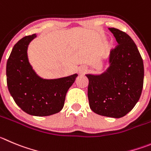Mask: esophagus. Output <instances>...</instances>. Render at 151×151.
<instances>
[{"mask_svg": "<svg viewBox=\"0 0 151 151\" xmlns=\"http://www.w3.org/2000/svg\"><path fill=\"white\" fill-rule=\"evenodd\" d=\"M78 71L80 74H83L84 73L87 71V68L85 67V66H80V67L78 68Z\"/></svg>", "mask_w": 151, "mask_h": 151, "instance_id": "obj_1", "label": "esophagus"}]
</instances>
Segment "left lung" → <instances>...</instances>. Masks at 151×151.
I'll return each instance as SVG.
<instances>
[{
    "label": "left lung",
    "mask_w": 151,
    "mask_h": 151,
    "mask_svg": "<svg viewBox=\"0 0 151 151\" xmlns=\"http://www.w3.org/2000/svg\"><path fill=\"white\" fill-rule=\"evenodd\" d=\"M118 45L110 51L109 67L101 74H86L88 79L89 106L96 114L119 118L126 115L140 98L144 64L137 46L129 35L109 28Z\"/></svg>",
    "instance_id": "left-lung-1"
}]
</instances>
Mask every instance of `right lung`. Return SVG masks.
I'll return each instance as SVG.
<instances>
[{
    "instance_id": "add662e5",
    "label": "right lung",
    "mask_w": 151,
    "mask_h": 151,
    "mask_svg": "<svg viewBox=\"0 0 151 151\" xmlns=\"http://www.w3.org/2000/svg\"><path fill=\"white\" fill-rule=\"evenodd\" d=\"M36 34L25 36L12 48L6 63V82L11 96L26 113L48 116L60 112L68 90L77 74L58 79H43L29 64L27 48Z\"/></svg>"
}]
</instances>
